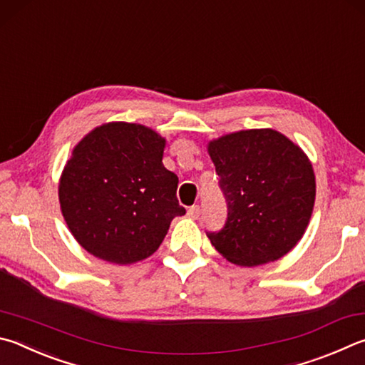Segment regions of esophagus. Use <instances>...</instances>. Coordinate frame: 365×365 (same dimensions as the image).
<instances>
[{
  "instance_id": "34e87169",
  "label": "esophagus",
  "mask_w": 365,
  "mask_h": 365,
  "mask_svg": "<svg viewBox=\"0 0 365 365\" xmlns=\"http://www.w3.org/2000/svg\"><path fill=\"white\" fill-rule=\"evenodd\" d=\"M201 215V209H200V205H191V207L188 209V217H191V218H197Z\"/></svg>"
}]
</instances>
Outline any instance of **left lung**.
I'll list each match as a JSON object with an SVG mask.
<instances>
[{
    "instance_id": "left-lung-1",
    "label": "left lung",
    "mask_w": 365,
    "mask_h": 365,
    "mask_svg": "<svg viewBox=\"0 0 365 365\" xmlns=\"http://www.w3.org/2000/svg\"><path fill=\"white\" fill-rule=\"evenodd\" d=\"M227 202L222 230L207 231L220 254L241 267L274 262L302 240L316 197L307 155L273 129H252L209 143Z\"/></svg>"
}]
</instances>
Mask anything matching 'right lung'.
<instances>
[{"label":"right lung","mask_w":365,"mask_h":365,"mask_svg":"<svg viewBox=\"0 0 365 365\" xmlns=\"http://www.w3.org/2000/svg\"><path fill=\"white\" fill-rule=\"evenodd\" d=\"M164 138L140 124L110 123L73 150L58 185L71 235L94 257L128 264L161 246L178 204V177L164 168Z\"/></svg>","instance_id":"1"}]
</instances>
